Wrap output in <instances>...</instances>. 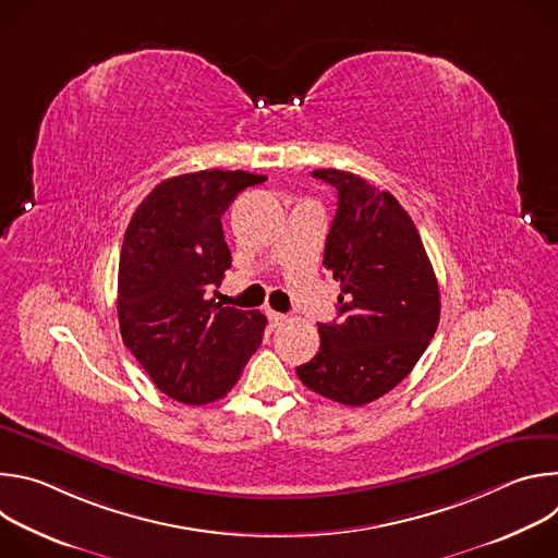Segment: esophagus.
<instances>
[{
    "label": "esophagus",
    "instance_id": "1",
    "mask_svg": "<svg viewBox=\"0 0 558 558\" xmlns=\"http://www.w3.org/2000/svg\"><path fill=\"white\" fill-rule=\"evenodd\" d=\"M267 317H269V323H271L274 327H282V325L289 323V317H287L284 313H278V311H274V308H267Z\"/></svg>",
    "mask_w": 558,
    "mask_h": 558
}]
</instances>
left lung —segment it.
Instances as JSON below:
<instances>
[{"label": "left lung", "mask_w": 558, "mask_h": 558, "mask_svg": "<svg viewBox=\"0 0 558 558\" xmlns=\"http://www.w3.org/2000/svg\"><path fill=\"white\" fill-rule=\"evenodd\" d=\"M313 177L338 190L325 267L342 289L340 320L317 325L320 351L295 373L317 395L364 407L424 355L439 325V284L415 222L390 192L333 168Z\"/></svg>", "instance_id": "left-lung-1"}]
</instances>
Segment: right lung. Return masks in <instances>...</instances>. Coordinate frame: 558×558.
<instances>
[{"instance_id":"1","label":"right lung","mask_w":558,"mask_h":558,"mask_svg":"<svg viewBox=\"0 0 558 558\" xmlns=\"http://www.w3.org/2000/svg\"><path fill=\"white\" fill-rule=\"evenodd\" d=\"M267 177L203 170L158 183L136 207L119 263L123 344L156 388L201 407L225 397L263 342L260 311L209 298L231 267L220 216Z\"/></svg>"}]
</instances>
